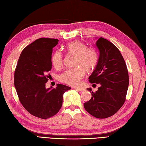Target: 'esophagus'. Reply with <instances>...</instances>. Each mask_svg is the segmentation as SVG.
I'll list each match as a JSON object with an SVG mask.
<instances>
[{"mask_svg": "<svg viewBox=\"0 0 146 146\" xmlns=\"http://www.w3.org/2000/svg\"><path fill=\"white\" fill-rule=\"evenodd\" d=\"M75 89L76 90L80 91H83L85 90V89L83 88H75Z\"/></svg>", "mask_w": 146, "mask_h": 146, "instance_id": "obj_1", "label": "esophagus"}]
</instances>
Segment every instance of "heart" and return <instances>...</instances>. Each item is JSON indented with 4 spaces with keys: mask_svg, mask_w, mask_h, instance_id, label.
Segmentation results:
<instances>
[{
    "mask_svg": "<svg viewBox=\"0 0 146 146\" xmlns=\"http://www.w3.org/2000/svg\"><path fill=\"white\" fill-rule=\"evenodd\" d=\"M69 55L75 56L73 66L75 68L64 71L60 76L61 82L71 86L78 85L85 75V71L90 73L97 66L98 56L97 51L92 48H87L80 41H73L66 47ZM51 62L54 68L59 70L62 68L64 56L60 51H56L51 56Z\"/></svg>",
    "mask_w": 146,
    "mask_h": 146,
    "instance_id": "b5f03b06",
    "label": "heart"
}]
</instances>
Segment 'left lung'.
<instances>
[{"label":"left lung","instance_id":"8db88e82","mask_svg":"<svg viewBox=\"0 0 146 146\" xmlns=\"http://www.w3.org/2000/svg\"><path fill=\"white\" fill-rule=\"evenodd\" d=\"M96 46L99 57L89 81L100 86L95 93L91 88L87 89L92 97L84 104V107L93 117L106 118L115 114L124 103L129 75L124 59L114 44L100 37Z\"/></svg>","mask_w":146,"mask_h":146}]
</instances>
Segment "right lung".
Returning <instances> with one entry per match:
<instances>
[{
  "label": "right lung",
  "mask_w": 146,
  "mask_h": 146,
  "mask_svg": "<svg viewBox=\"0 0 146 146\" xmlns=\"http://www.w3.org/2000/svg\"><path fill=\"white\" fill-rule=\"evenodd\" d=\"M58 40L40 38L23 49L14 74V85L19 100L28 111L42 119L53 117L60 110L64 93L71 88L57 84L46 88L51 70V54Z\"/></svg>",
  "instance_id": "1"
}]
</instances>
